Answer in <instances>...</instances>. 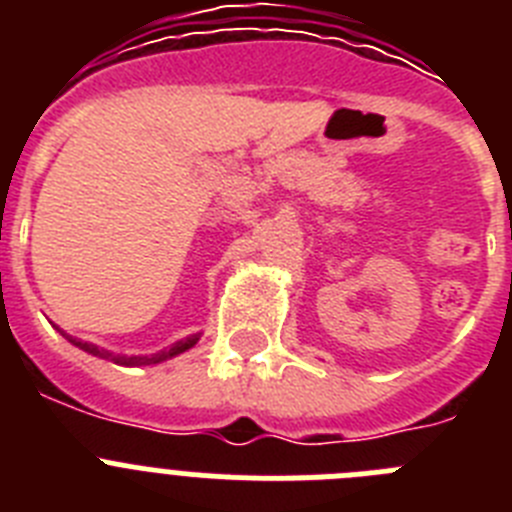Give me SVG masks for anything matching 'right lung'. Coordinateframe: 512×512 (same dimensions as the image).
I'll list each match as a JSON object with an SVG mask.
<instances>
[{
  "label": "right lung",
  "instance_id": "1",
  "mask_svg": "<svg viewBox=\"0 0 512 512\" xmlns=\"http://www.w3.org/2000/svg\"><path fill=\"white\" fill-rule=\"evenodd\" d=\"M63 333V330H61ZM66 336V333H63ZM69 338L74 346H79L81 351H87V354L92 356H99V359H107V361H115V364H122V366H148V364H161V361L166 359H174V356L184 354V351H189V348L194 346V343L200 341V333H194V336L184 338V341H176L174 346L166 348V351H158V354H151V356H120V354H110V351H104V348L94 346V343H87V341H79V338L74 336H66Z\"/></svg>",
  "mask_w": 512,
  "mask_h": 512
}]
</instances>
